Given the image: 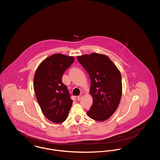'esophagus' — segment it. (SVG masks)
I'll return each instance as SVG.
<instances>
[{
    "instance_id": "34e87169",
    "label": "esophagus",
    "mask_w": 160,
    "mask_h": 160,
    "mask_svg": "<svg viewBox=\"0 0 160 160\" xmlns=\"http://www.w3.org/2000/svg\"><path fill=\"white\" fill-rule=\"evenodd\" d=\"M82 98V95H79V96L77 97V99H78V100H81Z\"/></svg>"
}]
</instances>
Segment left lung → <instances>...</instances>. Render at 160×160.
I'll use <instances>...</instances> for the list:
<instances>
[{"instance_id": "left-lung-1", "label": "left lung", "mask_w": 160, "mask_h": 160, "mask_svg": "<svg viewBox=\"0 0 160 160\" xmlns=\"http://www.w3.org/2000/svg\"><path fill=\"white\" fill-rule=\"evenodd\" d=\"M77 59L91 78L90 93L93 103L88 115L94 120L108 119L116 110L122 95L120 71L105 55L92 53Z\"/></svg>"}]
</instances>
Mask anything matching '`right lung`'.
<instances>
[{
    "mask_svg": "<svg viewBox=\"0 0 160 160\" xmlns=\"http://www.w3.org/2000/svg\"><path fill=\"white\" fill-rule=\"evenodd\" d=\"M74 60L73 57L53 54L41 62L35 72L33 85L37 100L45 116L53 122H64L71 107L72 100L62 76Z\"/></svg>",
    "mask_w": 160,
    "mask_h": 160,
    "instance_id": "add662e5",
    "label": "right lung"
}]
</instances>
